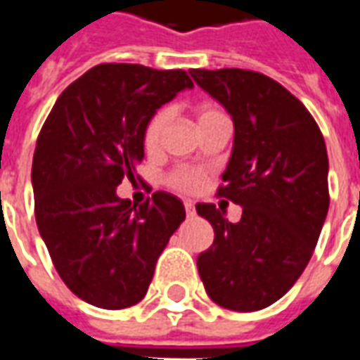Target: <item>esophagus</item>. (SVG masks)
Returning a JSON list of instances; mask_svg holds the SVG:
<instances>
[{
  "instance_id": "obj_1",
  "label": "esophagus",
  "mask_w": 360,
  "mask_h": 360,
  "mask_svg": "<svg viewBox=\"0 0 360 360\" xmlns=\"http://www.w3.org/2000/svg\"><path fill=\"white\" fill-rule=\"evenodd\" d=\"M185 212H187V218L195 216V204L191 202V200H185Z\"/></svg>"
}]
</instances>
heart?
Returning <instances> with one entry per match:
<instances>
[{"label":"heart","mask_w":360,"mask_h":360,"mask_svg":"<svg viewBox=\"0 0 360 360\" xmlns=\"http://www.w3.org/2000/svg\"><path fill=\"white\" fill-rule=\"evenodd\" d=\"M221 111H218L216 108H210V105H204L198 110V123H202L206 119L214 117V115H219ZM167 119H169V113L167 110H160L154 113V117L150 119L148 125L144 129V148L152 152L160 146V141H162V134H164V129L167 125ZM204 181V175L200 169H195V167H177L169 173L167 177V183L172 185L173 188L177 191H183V193H195L200 188Z\"/></svg>","instance_id":"b5f03b06"}]
</instances>
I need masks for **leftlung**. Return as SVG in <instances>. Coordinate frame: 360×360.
Segmentation results:
<instances>
[{"instance_id": "obj_1", "label": "left lung", "mask_w": 360, "mask_h": 360, "mask_svg": "<svg viewBox=\"0 0 360 360\" xmlns=\"http://www.w3.org/2000/svg\"><path fill=\"white\" fill-rule=\"evenodd\" d=\"M191 77L233 119L231 158L218 196L239 204L237 224L214 204H196L214 243L196 258L212 301L252 312L293 287L324 226L328 152L309 110L270 77L245 69H191Z\"/></svg>"}]
</instances>
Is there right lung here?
<instances>
[{
    "instance_id": "add662e5",
    "label": "right lung",
    "mask_w": 360,
    "mask_h": 360,
    "mask_svg": "<svg viewBox=\"0 0 360 360\" xmlns=\"http://www.w3.org/2000/svg\"><path fill=\"white\" fill-rule=\"evenodd\" d=\"M185 89L193 81L181 69L102 63L61 92L38 134V231L59 278L98 309L142 301L158 257L185 219V206L169 193L131 206L115 191L139 177L150 119Z\"/></svg>"
}]
</instances>
